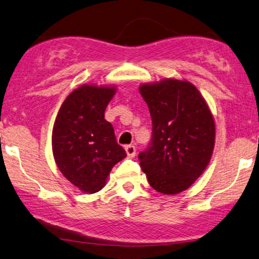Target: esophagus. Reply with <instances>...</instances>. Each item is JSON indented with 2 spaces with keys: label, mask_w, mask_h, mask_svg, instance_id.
<instances>
[{
  "label": "esophagus",
  "mask_w": 259,
  "mask_h": 259,
  "mask_svg": "<svg viewBox=\"0 0 259 259\" xmlns=\"http://www.w3.org/2000/svg\"><path fill=\"white\" fill-rule=\"evenodd\" d=\"M125 150H126V154L128 157H134L135 154H137V149H135V147L133 145L125 146Z\"/></svg>",
  "instance_id": "1"
}]
</instances>
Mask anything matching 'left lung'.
I'll return each mask as SVG.
<instances>
[{"mask_svg":"<svg viewBox=\"0 0 259 259\" xmlns=\"http://www.w3.org/2000/svg\"><path fill=\"white\" fill-rule=\"evenodd\" d=\"M139 91L152 122L150 145L139 154L140 166L157 192H184L204 172L212 156V113L197 88L186 80L143 83Z\"/></svg>","mask_w":259,"mask_h":259,"instance_id":"obj_1","label":"left lung"}]
</instances>
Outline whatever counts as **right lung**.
I'll return each instance as SVG.
<instances>
[{"label": "right lung", "instance_id": "obj_1", "mask_svg": "<svg viewBox=\"0 0 259 259\" xmlns=\"http://www.w3.org/2000/svg\"><path fill=\"white\" fill-rule=\"evenodd\" d=\"M113 86L82 84L66 97L53 128V154L59 171L84 193L104 187L111 168L126 157L112 125L104 119Z\"/></svg>", "mask_w": 259, "mask_h": 259}]
</instances>
